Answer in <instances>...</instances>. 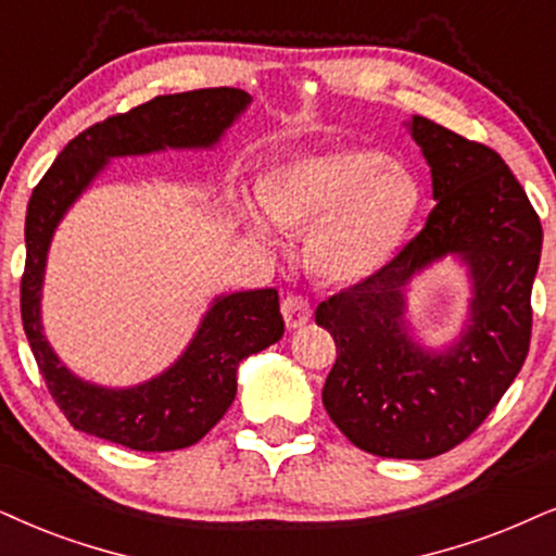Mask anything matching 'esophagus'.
<instances>
[{
  "mask_svg": "<svg viewBox=\"0 0 556 556\" xmlns=\"http://www.w3.org/2000/svg\"><path fill=\"white\" fill-rule=\"evenodd\" d=\"M311 302H307L298 292H287L282 298V315L287 328H302L307 320H311Z\"/></svg>",
  "mask_w": 556,
  "mask_h": 556,
  "instance_id": "34e87169",
  "label": "esophagus"
}]
</instances>
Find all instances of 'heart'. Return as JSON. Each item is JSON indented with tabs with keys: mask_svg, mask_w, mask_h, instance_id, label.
<instances>
[{
	"mask_svg": "<svg viewBox=\"0 0 556 556\" xmlns=\"http://www.w3.org/2000/svg\"><path fill=\"white\" fill-rule=\"evenodd\" d=\"M258 194L264 210L243 205L251 230L279 243L282 228H311L305 262L339 285L364 282L388 266L420 205L416 177L375 149L294 159L266 174Z\"/></svg>",
	"mask_w": 556,
	"mask_h": 556,
	"instance_id": "1",
	"label": "heart"
}]
</instances>
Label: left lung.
I'll list each match as a JSON object with an SVG mask.
<instances>
[{"label": "left lung", "mask_w": 556, "mask_h": 556, "mask_svg": "<svg viewBox=\"0 0 556 556\" xmlns=\"http://www.w3.org/2000/svg\"><path fill=\"white\" fill-rule=\"evenodd\" d=\"M407 128L431 166L426 228L375 277L320 302L315 323L339 354L323 405L341 433L375 456L431 459L462 444L523 367L541 223L493 149L420 115ZM446 255L468 266L473 298L460 339L431 352L412 339L404 292Z\"/></svg>", "instance_id": "8db88e82"}]
</instances>
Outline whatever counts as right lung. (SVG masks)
<instances>
[{
	"mask_svg": "<svg viewBox=\"0 0 556 556\" xmlns=\"http://www.w3.org/2000/svg\"><path fill=\"white\" fill-rule=\"evenodd\" d=\"M251 104L233 87L166 94L79 132L33 189L25 215V274L20 285L23 328L48 392L76 431L136 452L192 446L226 416L236 371L285 333L277 290H245L213 300L200 328L172 367L132 388H104L76 377L51 349L40 298L53 233L110 159L166 149H213Z\"/></svg>",
	"mask_w": 556,
	"mask_h": 556,
	"instance_id": "obj_1",
	"label": "right lung"
}]
</instances>
